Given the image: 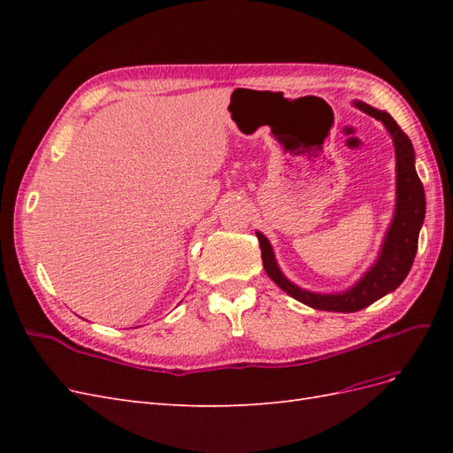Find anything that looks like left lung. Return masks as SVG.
<instances>
[{
	"label": "left lung",
	"instance_id": "obj_1",
	"mask_svg": "<svg viewBox=\"0 0 453 453\" xmlns=\"http://www.w3.org/2000/svg\"><path fill=\"white\" fill-rule=\"evenodd\" d=\"M353 105L361 109L363 113L380 120L389 132L395 160H396V198L393 219L388 226L383 243L380 248V255L363 276L355 281L349 289L340 293H315L308 291L293 283L281 272L276 255H273L272 245L263 232H257L260 243V255H263V265L268 278L276 283L280 289L293 296L298 303H303L313 310L325 311H340L351 313L370 306L381 296L395 291L404 278L408 276L410 268L416 258L418 238L425 219V193L423 185L416 172V153L412 142L408 135L396 125L393 117L386 111L368 105L365 102L355 100Z\"/></svg>",
	"mask_w": 453,
	"mask_h": 453
}]
</instances>
